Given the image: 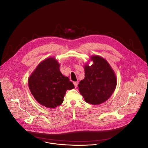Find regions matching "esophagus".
<instances>
[{
    "label": "esophagus",
    "instance_id": "1",
    "mask_svg": "<svg viewBox=\"0 0 148 148\" xmlns=\"http://www.w3.org/2000/svg\"><path fill=\"white\" fill-rule=\"evenodd\" d=\"M74 84L75 87L77 88L78 86V82H74Z\"/></svg>",
    "mask_w": 148,
    "mask_h": 148
}]
</instances>
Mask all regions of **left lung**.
I'll return each instance as SVG.
<instances>
[{
    "mask_svg": "<svg viewBox=\"0 0 148 148\" xmlns=\"http://www.w3.org/2000/svg\"><path fill=\"white\" fill-rule=\"evenodd\" d=\"M93 62L84 65L85 78L78 84V90L85 101L92 105H99L108 100L114 93L117 79L108 62L97 55L90 57Z\"/></svg>",
    "mask_w": 148,
    "mask_h": 148,
    "instance_id": "1",
    "label": "left lung"
}]
</instances>
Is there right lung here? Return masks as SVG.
Returning a JSON list of instances; mask_svg holds the SVG:
<instances>
[{
    "label": "right lung",
    "mask_w": 148,
    "mask_h": 148,
    "mask_svg": "<svg viewBox=\"0 0 148 148\" xmlns=\"http://www.w3.org/2000/svg\"><path fill=\"white\" fill-rule=\"evenodd\" d=\"M60 63L54 57L40 62L28 78V85L35 99L41 105L55 108L60 105L67 90L74 88L68 77L60 70Z\"/></svg>",
    "instance_id": "add662e5"
}]
</instances>
